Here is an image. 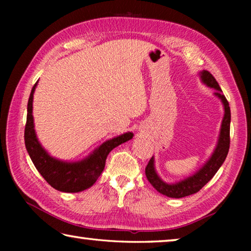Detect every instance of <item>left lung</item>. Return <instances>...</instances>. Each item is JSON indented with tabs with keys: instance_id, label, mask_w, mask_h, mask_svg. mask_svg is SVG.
<instances>
[{
	"instance_id": "obj_1",
	"label": "left lung",
	"mask_w": 251,
	"mask_h": 251,
	"mask_svg": "<svg viewBox=\"0 0 251 251\" xmlns=\"http://www.w3.org/2000/svg\"><path fill=\"white\" fill-rule=\"evenodd\" d=\"M201 78L202 83L206 84L207 86L215 88V96L222 100L224 104L225 114L222 123V128H220L218 143L210 158L206 161V164L198 172L195 173L193 176L186 178L184 180L175 182V184H167V182L160 179L155 171L154 158L151 157L150 163H148L145 168L147 179L157 192L171 198H182L199 192L215 176V174L218 172V169L223 165L225 159H226L229 146H230V107H229L228 100L223 94V91L217 83V80L215 79L214 76L209 72L202 71L201 73Z\"/></svg>"
}]
</instances>
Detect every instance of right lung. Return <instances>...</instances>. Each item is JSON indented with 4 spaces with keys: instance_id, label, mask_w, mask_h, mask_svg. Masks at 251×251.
<instances>
[{
    "instance_id": "obj_1",
    "label": "right lung",
    "mask_w": 251,
    "mask_h": 251,
    "mask_svg": "<svg viewBox=\"0 0 251 251\" xmlns=\"http://www.w3.org/2000/svg\"><path fill=\"white\" fill-rule=\"evenodd\" d=\"M36 84L32 88L27 103V116L26 125L24 130L25 147L34 166L43 176L44 179L53 187V188L64 193H78L90 188L95 184L97 178L104 171L106 158L112 150L121 144L133 138V133H125L109 141H106L100 147L86 157V158L67 163V161L58 160L50 156L40 142L37 141L33 122V94L35 91Z\"/></svg>"
}]
</instances>
